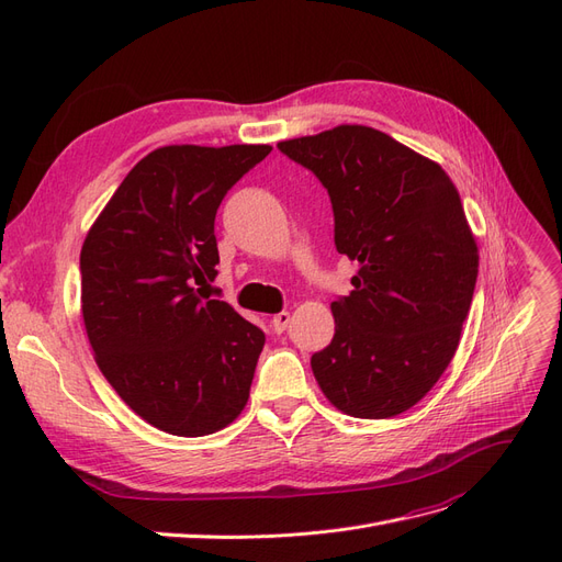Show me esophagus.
Returning a JSON list of instances; mask_svg holds the SVG:
<instances>
[{"instance_id":"34e87169","label":"esophagus","mask_w":562,"mask_h":562,"mask_svg":"<svg viewBox=\"0 0 562 562\" xmlns=\"http://www.w3.org/2000/svg\"><path fill=\"white\" fill-rule=\"evenodd\" d=\"M288 323H291V314L281 312V314H277L274 318H271V328H274V333H283L288 328Z\"/></svg>"}]
</instances>
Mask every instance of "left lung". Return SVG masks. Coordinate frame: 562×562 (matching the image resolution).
I'll use <instances>...</instances> for the list:
<instances>
[{
    "label": "left lung",
    "mask_w": 562,
    "mask_h": 562,
    "mask_svg": "<svg viewBox=\"0 0 562 562\" xmlns=\"http://www.w3.org/2000/svg\"><path fill=\"white\" fill-rule=\"evenodd\" d=\"M328 190L335 248L359 262L330 304L333 342L312 356L326 398L351 417H396L443 375L469 314L479 246L436 161L359 124L277 145Z\"/></svg>",
    "instance_id": "left-lung-1"
}]
</instances>
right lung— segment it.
<instances>
[{"label": "right lung", "mask_w": 562, "mask_h": 562, "mask_svg": "<svg viewBox=\"0 0 562 562\" xmlns=\"http://www.w3.org/2000/svg\"><path fill=\"white\" fill-rule=\"evenodd\" d=\"M269 145L149 151L81 246V316L95 363L135 415L173 436L225 429L248 403L265 333L203 295L215 213Z\"/></svg>", "instance_id": "add662e5"}]
</instances>
